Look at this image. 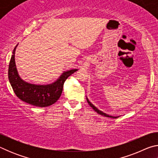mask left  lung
Here are the masks:
<instances>
[{"mask_svg": "<svg viewBox=\"0 0 158 158\" xmlns=\"http://www.w3.org/2000/svg\"><path fill=\"white\" fill-rule=\"evenodd\" d=\"M86 100H87V102H88V103H89V105L91 106V107L94 109V110L97 112L98 114H100V115H102V116H106V117H109V118H117V117H114V116H109V115H107V114H106L105 113H103L102 111H100L99 110V109H98L97 108L95 107V106L93 105H92L91 103H90V102L89 100V99L88 98H86Z\"/></svg>", "mask_w": 158, "mask_h": 158, "instance_id": "1", "label": "left lung"}]
</instances>
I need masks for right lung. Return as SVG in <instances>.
Listing matches in <instances>:
<instances>
[{"label": "right lung", "instance_id": "right-lung-1", "mask_svg": "<svg viewBox=\"0 0 158 158\" xmlns=\"http://www.w3.org/2000/svg\"><path fill=\"white\" fill-rule=\"evenodd\" d=\"M17 47V45L12 52L8 68L9 81L15 95L24 102L40 107H45L54 104L60 97L65 80L77 69L65 72L56 81L52 84L35 85L29 84L20 78L16 68L15 53Z\"/></svg>", "mask_w": 158, "mask_h": 158}]
</instances>
